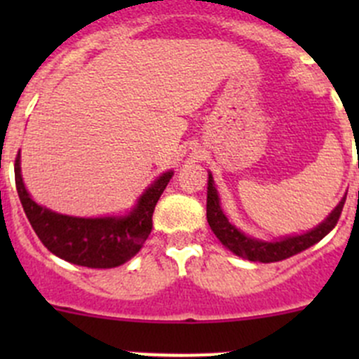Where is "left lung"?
<instances>
[{
    "instance_id": "1",
    "label": "left lung",
    "mask_w": 359,
    "mask_h": 359,
    "mask_svg": "<svg viewBox=\"0 0 359 359\" xmlns=\"http://www.w3.org/2000/svg\"><path fill=\"white\" fill-rule=\"evenodd\" d=\"M346 196L339 201V205L332 210L330 215L318 224L314 229L307 231L304 234H293V236H285L281 240L264 241L259 238H252L248 234L241 233L236 226L229 222V219L224 213L220 206V198L217 193V187L213 184L212 173H208V191H206V220L210 224V229L213 231L220 243L234 255L241 259L252 260V262H280V260L288 259V257L297 255L306 248L313 247L318 241L323 240L328 233L337 226L340 213H342Z\"/></svg>"
}]
</instances>
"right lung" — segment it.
Instances as JSON below:
<instances>
[{"label": "right lung", "instance_id": "right-lung-1", "mask_svg": "<svg viewBox=\"0 0 359 359\" xmlns=\"http://www.w3.org/2000/svg\"><path fill=\"white\" fill-rule=\"evenodd\" d=\"M173 172L161 173L125 215L72 217L38 205L24 186L20 153L15 159V186L22 208L41 243L53 255L92 269H111L140 252L153 229L154 206Z\"/></svg>", "mask_w": 359, "mask_h": 359}]
</instances>
